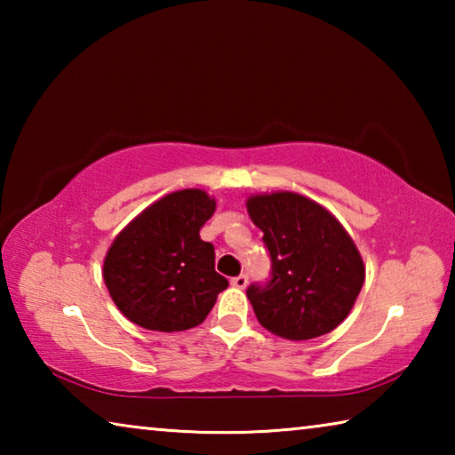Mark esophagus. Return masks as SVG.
<instances>
[{
    "mask_svg": "<svg viewBox=\"0 0 455 455\" xmlns=\"http://www.w3.org/2000/svg\"><path fill=\"white\" fill-rule=\"evenodd\" d=\"M230 284H233L235 289H244L246 284H249V276H246V275L233 276V279H230Z\"/></svg>",
    "mask_w": 455,
    "mask_h": 455,
    "instance_id": "esophagus-1",
    "label": "esophagus"
}]
</instances>
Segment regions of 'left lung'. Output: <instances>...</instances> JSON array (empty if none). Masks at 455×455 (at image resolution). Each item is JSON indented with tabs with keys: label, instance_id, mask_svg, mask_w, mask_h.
Returning a JSON list of instances; mask_svg holds the SVG:
<instances>
[{
	"label": "left lung",
	"instance_id": "8db88e82",
	"mask_svg": "<svg viewBox=\"0 0 455 455\" xmlns=\"http://www.w3.org/2000/svg\"><path fill=\"white\" fill-rule=\"evenodd\" d=\"M251 220L263 230L271 281L246 297L260 325L289 341L333 331L355 305L365 265L347 230L325 206L289 190L252 195Z\"/></svg>",
	"mask_w": 455,
	"mask_h": 455
}]
</instances>
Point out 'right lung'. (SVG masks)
I'll use <instances>...</instances> for the list:
<instances>
[{"mask_svg": "<svg viewBox=\"0 0 455 455\" xmlns=\"http://www.w3.org/2000/svg\"><path fill=\"white\" fill-rule=\"evenodd\" d=\"M217 200L200 188L171 192L120 230L102 276L126 319L150 331L200 325L228 287L214 271V246L200 238Z\"/></svg>", "mask_w": 455, "mask_h": 455, "instance_id": "right-lung-1", "label": "right lung"}]
</instances>
